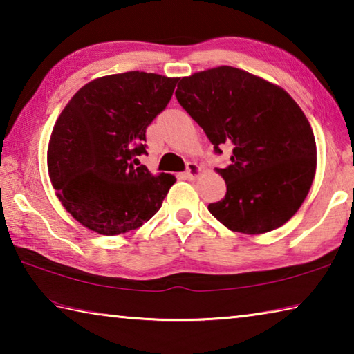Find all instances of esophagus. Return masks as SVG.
<instances>
[{
	"label": "esophagus",
	"instance_id": "34e87169",
	"mask_svg": "<svg viewBox=\"0 0 354 354\" xmlns=\"http://www.w3.org/2000/svg\"><path fill=\"white\" fill-rule=\"evenodd\" d=\"M201 173V169L198 167V164L195 162H187V169H185V175L190 179H195Z\"/></svg>",
	"mask_w": 354,
	"mask_h": 354
}]
</instances>
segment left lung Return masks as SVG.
<instances>
[{
  "label": "left lung",
  "mask_w": 354,
  "mask_h": 354,
  "mask_svg": "<svg viewBox=\"0 0 354 354\" xmlns=\"http://www.w3.org/2000/svg\"><path fill=\"white\" fill-rule=\"evenodd\" d=\"M176 100L231 164L217 171L223 200L207 206L227 230L262 234L283 226L306 198L317 148L306 115L289 93L234 67H217L179 80Z\"/></svg>",
  "instance_id": "1"
}]
</instances>
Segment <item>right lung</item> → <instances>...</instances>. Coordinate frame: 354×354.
Listing matches in <instances>:
<instances>
[{
	"mask_svg": "<svg viewBox=\"0 0 354 354\" xmlns=\"http://www.w3.org/2000/svg\"><path fill=\"white\" fill-rule=\"evenodd\" d=\"M178 77L127 71L93 80L68 101L53 128L48 171L64 207L88 230H137L162 206L176 178L151 175L147 128L162 112Z\"/></svg>",
	"mask_w": 354,
	"mask_h": 354,
	"instance_id": "obj_1",
	"label": "right lung"
}]
</instances>
